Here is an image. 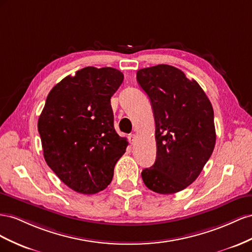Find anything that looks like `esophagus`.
Segmentation results:
<instances>
[{"mask_svg":"<svg viewBox=\"0 0 252 252\" xmlns=\"http://www.w3.org/2000/svg\"><path fill=\"white\" fill-rule=\"evenodd\" d=\"M128 139H130L131 145H134L135 141H136V139H137V136H136L135 134H131L130 136H128Z\"/></svg>","mask_w":252,"mask_h":252,"instance_id":"esophagus-1","label":"esophagus"}]
</instances>
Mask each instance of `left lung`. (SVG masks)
<instances>
[{"instance_id": "obj_1", "label": "left lung", "mask_w": 252, "mask_h": 252, "mask_svg": "<svg viewBox=\"0 0 252 252\" xmlns=\"http://www.w3.org/2000/svg\"><path fill=\"white\" fill-rule=\"evenodd\" d=\"M137 82L152 104L157 146L142 181L156 193L179 192L198 177L213 152V107L195 80L167 64L139 69Z\"/></svg>"}]
</instances>
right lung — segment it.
<instances>
[{"label":"right lung","mask_w":252,"mask_h":252,"mask_svg":"<svg viewBox=\"0 0 252 252\" xmlns=\"http://www.w3.org/2000/svg\"><path fill=\"white\" fill-rule=\"evenodd\" d=\"M124 81L113 67H84L56 84L39 121L48 167L71 190L95 194L113 179L126 138L115 131L111 97Z\"/></svg>","instance_id":"right-lung-1"}]
</instances>
